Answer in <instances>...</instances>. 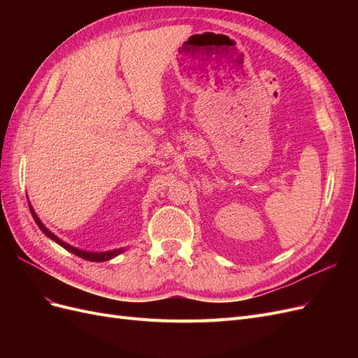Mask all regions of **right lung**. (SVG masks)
Wrapping results in <instances>:
<instances>
[{"label": "right lung", "mask_w": 358, "mask_h": 358, "mask_svg": "<svg viewBox=\"0 0 358 358\" xmlns=\"http://www.w3.org/2000/svg\"><path fill=\"white\" fill-rule=\"evenodd\" d=\"M29 210H31V215H32V218H34V221H36V224L38 225V229L45 233L50 241H53L55 243H58L59 246H62L64 249H67L69 252H71V254H74V255H78V257H80V258H83V259H88V262H96V263H101V262H109V259H112V258H115V257H117L119 254H122L124 251H125V248H119V249H113V251H101V252H92V251H83V249H79V248H76V246H71V245H69V243H66L64 241H61L58 236H55L53 234L48 227L43 224L41 221H40V218L37 216V213H36V210H34V208H32L31 206V203H29Z\"/></svg>", "instance_id": "right-lung-1"}]
</instances>
